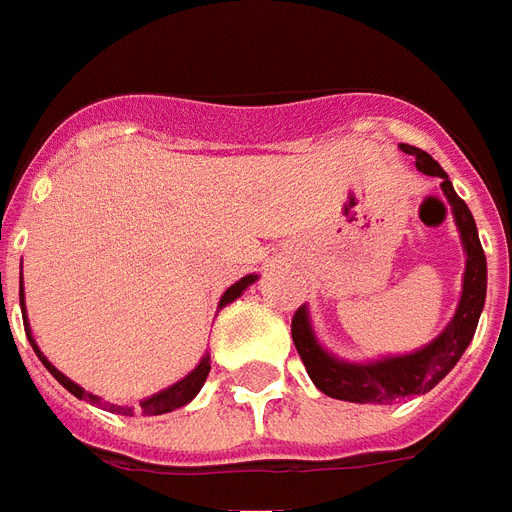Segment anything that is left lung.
Segmentation results:
<instances>
[{
	"mask_svg": "<svg viewBox=\"0 0 512 512\" xmlns=\"http://www.w3.org/2000/svg\"><path fill=\"white\" fill-rule=\"evenodd\" d=\"M400 151L416 157V168L422 170L424 176H438L441 179V190H444L449 206H452L455 226H458L463 250H466V273H463V292H460L458 311L449 320L447 328L416 353L389 355V358L369 361V364H350V361H342V358L331 355L317 342L306 306L297 308L295 317H292V342H295L297 353L306 364L308 378L314 380V386L322 394H328L333 400L391 405L400 397L427 394L438 380L447 378L449 369L458 364L460 355L466 353V347H469L471 339H474V331H477L482 306H485L488 267H485V253H482L477 226H474L469 206L463 204V198H458V192L452 187L444 168L430 154H424L422 148H413L408 143H400Z\"/></svg>",
	"mask_w": 512,
	"mask_h": 512,
	"instance_id": "1",
	"label": "left lung"
}]
</instances>
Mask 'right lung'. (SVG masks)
Masks as SVG:
<instances>
[{
  "instance_id": "add662e5",
  "label": "right lung",
  "mask_w": 512,
  "mask_h": 512,
  "mask_svg": "<svg viewBox=\"0 0 512 512\" xmlns=\"http://www.w3.org/2000/svg\"><path fill=\"white\" fill-rule=\"evenodd\" d=\"M253 281H256V275H245V278H239L237 284L228 286L226 292H223V297H220V308L228 306V303H234V300H237V297L242 295V292H245L250 284H253ZM18 297H21V306H24V286H21V284H18ZM24 331H27V339H30L35 355L41 358L43 366H46V369L52 372L54 380H57V383H60L63 389L71 391V394H74V397H79V400L93 402V405H96V402H101L96 394H88V391L82 389V386H76L74 380L65 378V375L60 372V369H57V366L49 364V358H46L41 350H38V344H35V339H32L30 322H27V311H24ZM209 369H212V364H209V355H204V358H201V364L195 366V369H192L187 378H181L179 383H173V386H168V389L157 391V394H151L148 400L140 402V413H143V416H159V413H170V411H176V408H181V405H187V402H190L192 397H195V394L201 391L206 375H209ZM104 405H107L112 413H121V416H134V408H129V405H112V402H104Z\"/></svg>"
}]
</instances>
